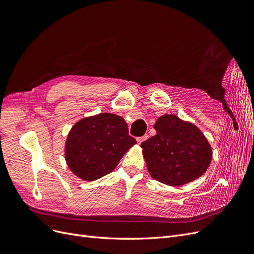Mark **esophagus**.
Instances as JSON below:
<instances>
[{"label": "esophagus", "instance_id": "34e87169", "mask_svg": "<svg viewBox=\"0 0 254 254\" xmlns=\"http://www.w3.org/2000/svg\"><path fill=\"white\" fill-rule=\"evenodd\" d=\"M147 137H148V135H143V136H139V137H136V142L137 143H139V144H141L143 141H145L146 139H147Z\"/></svg>", "mask_w": 254, "mask_h": 254}]
</instances>
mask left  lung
Instances as JSON below:
<instances>
[{"label":"left lung","instance_id":"1","mask_svg":"<svg viewBox=\"0 0 254 254\" xmlns=\"http://www.w3.org/2000/svg\"><path fill=\"white\" fill-rule=\"evenodd\" d=\"M156 135L141 144L153 179L180 187L202 176L212 160V148L201 130L175 114L160 117Z\"/></svg>","mask_w":254,"mask_h":254}]
</instances>
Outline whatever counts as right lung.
<instances>
[{
	"label": "right lung",
	"mask_w": 254,
	"mask_h": 254,
	"mask_svg": "<svg viewBox=\"0 0 254 254\" xmlns=\"http://www.w3.org/2000/svg\"><path fill=\"white\" fill-rule=\"evenodd\" d=\"M134 144L136 141L129 135L124 119L99 113L72 127L65 142V161L80 179L93 181L111 173Z\"/></svg>",
	"instance_id": "add662e5"
}]
</instances>
